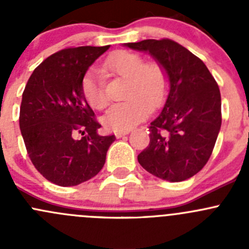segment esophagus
Returning <instances> with one entry per match:
<instances>
[{"label":"esophagus","instance_id":"1","mask_svg":"<svg viewBox=\"0 0 249 249\" xmlns=\"http://www.w3.org/2000/svg\"><path fill=\"white\" fill-rule=\"evenodd\" d=\"M129 132L130 131H118V132H115V137H117V139H120V137L125 136V135H127Z\"/></svg>","mask_w":249,"mask_h":249}]
</instances>
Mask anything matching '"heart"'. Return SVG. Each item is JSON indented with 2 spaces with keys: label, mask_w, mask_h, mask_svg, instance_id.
I'll use <instances>...</instances> for the list:
<instances>
[{
  "label": "heart",
  "mask_w": 249,
  "mask_h": 249,
  "mask_svg": "<svg viewBox=\"0 0 249 249\" xmlns=\"http://www.w3.org/2000/svg\"><path fill=\"white\" fill-rule=\"evenodd\" d=\"M107 66L120 76L129 78L127 101L113 105L102 117V124L112 131H129L148 117L151 106H157L164 97L167 76L158 62H145L137 53L118 50L109 55ZM82 91L88 104L101 109L108 104L104 72L91 67L82 80Z\"/></svg>",
  "instance_id": "heart-1"
}]
</instances>
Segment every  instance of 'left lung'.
<instances>
[{"mask_svg": "<svg viewBox=\"0 0 249 249\" xmlns=\"http://www.w3.org/2000/svg\"><path fill=\"white\" fill-rule=\"evenodd\" d=\"M125 47L148 53L164 67L169 92L150 123L149 145L137 157L160 179L182 182L196 175L214 148L222 125L217 82L201 60L171 39H144Z\"/></svg>", "mask_w": 249, "mask_h": 249, "instance_id": "8db88e82", "label": "left lung"}]
</instances>
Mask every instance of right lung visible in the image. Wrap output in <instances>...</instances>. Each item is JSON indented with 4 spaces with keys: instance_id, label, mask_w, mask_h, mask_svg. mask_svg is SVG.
Wrapping results in <instances>:
<instances>
[{
    "instance_id": "obj_1",
    "label": "right lung",
    "mask_w": 249,
    "mask_h": 249,
    "mask_svg": "<svg viewBox=\"0 0 249 249\" xmlns=\"http://www.w3.org/2000/svg\"><path fill=\"white\" fill-rule=\"evenodd\" d=\"M109 46L62 49L35 69L22 92L19 125L27 154L38 172L60 187L95 177L106 161L112 136H100L82 91L88 69ZM76 132L86 136L76 140Z\"/></svg>"
}]
</instances>
